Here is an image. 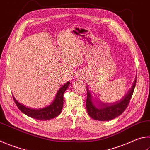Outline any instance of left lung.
Segmentation results:
<instances>
[{
    "label": "left lung",
    "mask_w": 150,
    "mask_h": 150,
    "mask_svg": "<svg viewBox=\"0 0 150 150\" xmlns=\"http://www.w3.org/2000/svg\"><path fill=\"white\" fill-rule=\"evenodd\" d=\"M137 83L135 77L131 88L124 97L115 103H105L98 102V107H96L92 100V95L87 87V98L86 102L87 113L91 117L97 121H110L115 119L124 112L131 99Z\"/></svg>",
    "instance_id": "obj_1"
}]
</instances>
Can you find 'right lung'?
<instances>
[{"mask_svg":"<svg viewBox=\"0 0 150 150\" xmlns=\"http://www.w3.org/2000/svg\"><path fill=\"white\" fill-rule=\"evenodd\" d=\"M70 82L68 81L64 85L62 86L57 92L54 101L47 107L42 109H37H37L27 108L19 103L16 100L14 96H13V98L19 110L24 114H25L26 115L40 121L50 120V119L58 117L62 112L64 105V94Z\"/></svg>","mask_w":150,"mask_h":150,"instance_id":"right-lung-1","label":"right lung"}]
</instances>
